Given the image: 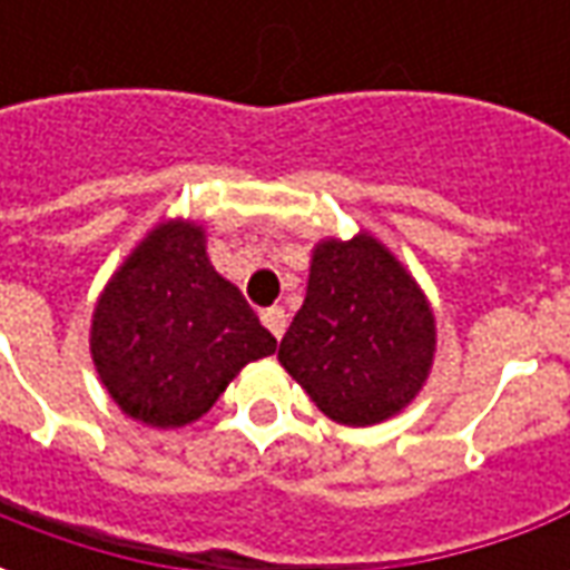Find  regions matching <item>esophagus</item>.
Here are the masks:
<instances>
[{"label":"esophagus","instance_id":"obj_1","mask_svg":"<svg viewBox=\"0 0 570 570\" xmlns=\"http://www.w3.org/2000/svg\"><path fill=\"white\" fill-rule=\"evenodd\" d=\"M262 323L268 326V333L274 335V338H281V335L286 333V311L284 308H265L262 311Z\"/></svg>","mask_w":570,"mask_h":570}]
</instances>
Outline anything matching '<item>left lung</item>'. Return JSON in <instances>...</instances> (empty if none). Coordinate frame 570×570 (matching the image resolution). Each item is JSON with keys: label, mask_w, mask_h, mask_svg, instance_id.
Listing matches in <instances>:
<instances>
[{"label": "left lung", "mask_w": 570, "mask_h": 570, "mask_svg": "<svg viewBox=\"0 0 570 570\" xmlns=\"http://www.w3.org/2000/svg\"><path fill=\"white\" fill-rule=\"evenodd\" d=\"M433 351V311L391 249L366 232L314 247L308 293L277 360L323 415L370 428L403 412Z\"/></svg>", "instance_id": "left-lung-1"}]
</instances>
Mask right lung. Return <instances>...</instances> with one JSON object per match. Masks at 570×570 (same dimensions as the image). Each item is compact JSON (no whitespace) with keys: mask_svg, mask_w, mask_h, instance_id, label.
Wrapping results in <instances>:
<instances>
[{"mask_svg":"<svg viewBox=\"0 0 570 570\" xmlns=\"http://www.w3.org/2000/svg\"><path fill=\"white\" fill-rule=\"evenodd\" d=\"M274 338L207 259L204 228L161 223L94 308L91 357L109 396L149 428H183L219 400Z\"/></svg>","mask_w":570,"mask_h":570,"instance_id":"right-lung-1","label":"right lung"}]
</instances>
